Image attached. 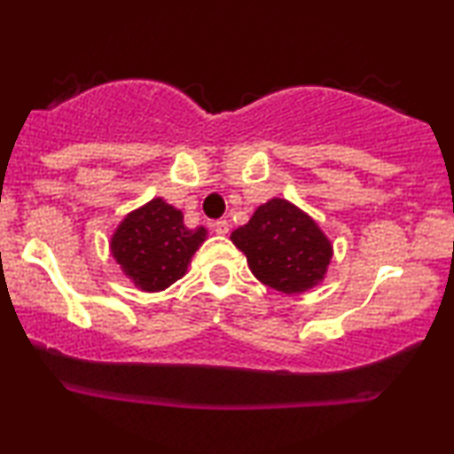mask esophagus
Listing matches in <instances>:
<instances>
[{"label":"esophagus","mask_w":454,"mask_h":454,"mask_svg":"<svg viewBox=\"0 0 454 454\" xmlns=\"http://www.w3.org/2000/svg\"><path fill=\"white\" fill-rule=\"evenodd\" d=\"M213 231H215L216 235H227V233H229V223H227L225 219L213 223Z\"/></svg>","instance_id":"esophagus-1"}]
</instances>
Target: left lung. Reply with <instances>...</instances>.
I'll use <instances>...</instances> for the list:
<instances>
[{
    "label": "left lung",
    "instance_id": "8db88e82",
    "mask_svg": "<svg viewBox=\"0 0 454 454\" xmlns=\"http://www.w3.org/2000/svg\"><path fill=\"white\" fill-rule=\"evenodd\" d=\"M231 241L246 254L260 283L281 294H303L318 285L333 258V246L312 216L283 198L256 208Z\"/></svg>",
    "mask_w": 454,
    "mask_h": 454
}]
</instances>
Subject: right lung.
<instances>
[{"label":"right lung","mask_w":454,"mask_h":454,"mask_svg":"<svg viewBox=\"0 0 454 454\" xmlns=\"http://www.w3.org/2000/svg\"><path fill=\"white\" fill-rule=\"evenodd\" d=\"M207 229H188L182 210L163 198L146 202L115 229L111 254L142 291H163L182 278Z\"/></svg>","instance_id":"add662e5"}]
</instances>
